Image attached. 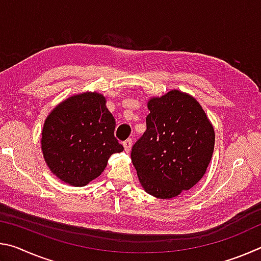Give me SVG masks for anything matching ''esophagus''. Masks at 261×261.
I'll return each mask as SVG.
<instances>
[{"instance_id": "34e87169", "label": "esophagus", "mask_w": 261, "mask_h": 261, "mask_svg": "<svg viewBox=\"0 0 261 261\" xmlns=\"http://www.w3.org/2000/svg\"><path fill=\"white\" fill-rule=\"evenodd\" d=\"M123 146H124L125 152H130L131 146H132V139L131 138H127L126 140L123 141Z\"/></svg>"}]
</instances>
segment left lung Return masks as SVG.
Segmentation results:
<instances>
[{
  "mask_svg": "<svg viewBox=\"0 0 261 261\" xmlns=\"http://www.w3.org/2000/svg\"><path fill=\"white\" fill-rule=\"evenodd\" d=\"M148 110L146 131L132 146L131 160L146 192L169 199L205 175L214 129L198 101L183 92L151 99Z\"/></svg>",
  "mask_w": 261,
  "mask_h": 261,
  "instance_id": "8db88e82",
  "label": "left lung"
}]
</instances>
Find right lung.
Here are the masks:
<instances>
[{
    "mask_svg": "<svg viewBox=\"0 0 261 261\" xmlns=\"http://www.w3.org/2000/svg\"><path fill=\"white\" fill-rule=\"evenodd\" d=\"M115 120L99 93H83L60 103L43 124L41 148L61 180L84 187L98 177L123 146L114 136Z\"/></svg>",
    "mask_w": 261,
    "mask_h": 261,
    "instance_id": "1",
    "label": "right lung"
}]
</instances>
